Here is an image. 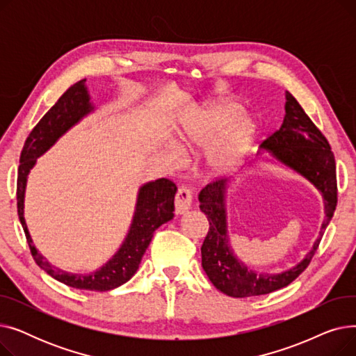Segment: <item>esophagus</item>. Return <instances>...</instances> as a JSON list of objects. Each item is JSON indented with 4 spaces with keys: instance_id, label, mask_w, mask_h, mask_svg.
Returning <instances> with one entry per match:
<instances>
[{
    "instance_id": "obj_1",
    "label": "esophagus",
    "mask_w": 356,
    "mask_h": 356,
    "mask_svg": "<svg viewBox=\"0 0 356 356\" xmlns=\"http://www.w3.org/2000/svg\"><path fill=\"white\" fill-rule=\"evenodd\" d=\"M192 202H193L192 189H189L188 186H181V188H179V191L176 193V199H175L176 213L181 215L184 212H188L192 208Z\"/></svg>"
}]
</instances>
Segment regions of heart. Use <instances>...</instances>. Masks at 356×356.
Segmentation results:
<instances>
[{
    "label": "heart",
    "mask_w": 356,
    "mask_h": 356,
    "mask_svg": "<svg viewBox=\"0 0 356 356\" xmlns=\"http://www.w3.org/2000/svg\"><path fill=\"white\" fill-rule=\"evenodd\" d=\"M244 115V109L234 102L216 104L199 109L186 122L181 141L188 148L207 145L222 133L209 149V164L215 173H227L244 157L251 145L255 127Z\"/></svg>",
    "instance_id": "1"
}]
</instances>
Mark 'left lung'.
I'll list each match as a JSON object with an SVG mask.
<instances>
[{
  "label": "left lung",
  "mask_w": 356,
  "mask_h": 356,
  "mask_svg": "<svg viewBox=\"0 0 356 356\" xmlns=\"http://www.w3.org/2000/svg\"><path fill=\"white\" fill-rule=\"evenodd\" d=\"M286 98L283 125L261 145L271 152L277 160L305 176L319 189L325 199V222L322 223L321 236L316 239L313 250L302 263L280 274L254 273L239 263L228 247L225 199H223L225 180L208 183L199 193L200 211L209 220V231L200 248L202 267L211 283L219 291L231 297L263 296L293 283L309 267L338 203L336 163L330 144L290 92H287Z\"/></svg>",
  "instance_id": "8db88e82"
}]
</instances>
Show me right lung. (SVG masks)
I'll list each match as a JSON object with an SVG mask.
<instances>
[{"label": "right lung", "mask_w": 356, "mask_h": 356, "mask_svg": "<svg viewBox=\"0 0 356 356\" xmlns=\"http://www.w3.org/2000/svg\"><path fill=\"white\" fill-rule=\"evenodd\" d=\"M90 109L92 106L89 104L85 79H82L70 86L31 129L24 143L20 156V165H18L17 211L30 252L37 266L69 287L90 291H108L127 283L136 274L156 229L175 216V195L177 188L172 180L164 177L143 186L138 193L134 219L124 244L114 258L101 270L89 275H79L69 274L50 266L34 248L24 220V191L27 175L35 164V159L43 154L67 128L78 122L81 117L88 114Z\"/></svg>", "instance_id": "right-lung-1"}]
</instances>
